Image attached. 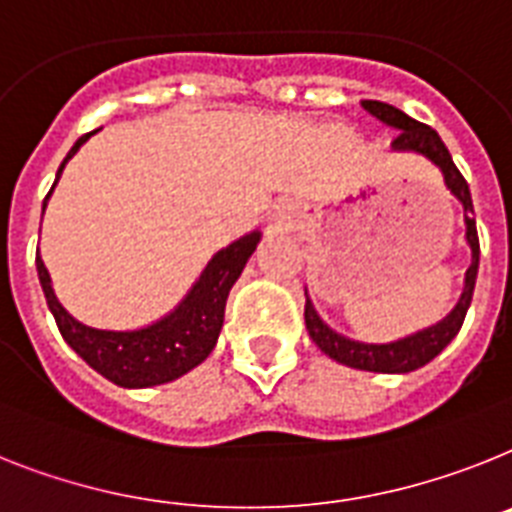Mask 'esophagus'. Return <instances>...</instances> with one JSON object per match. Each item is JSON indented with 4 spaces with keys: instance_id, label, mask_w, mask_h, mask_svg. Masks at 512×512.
I'll return each mask as SVG.
<instances>
[{
    "instance_id": "34e87169",
    "label": "esophagus",
    "mask_w": 512,
    "mask_h": 512,
    "mask_svg": "<svg viewBox=\"0 0 512 512\" xmlns=\"http://www.w3.org/2000/svg\"><path fill=\"white\" fill-rule=\"evenodd\" d=\"M291 213H294V210H291V205L281 203L273 208V213H270V221L278 223V226H283V223H291Z\"/></svg>"
}]
</instances>
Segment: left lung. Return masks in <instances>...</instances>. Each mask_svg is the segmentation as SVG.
<instances>
[{
    "mask_svg": "<svg viewBox=\"0 0 512 512\" xmlns=\"http://www.w3.org/2000/svg\"><path fill=\"white\" fill-rule=\"evenodd\" d=\"M362 109L367 114H372L377 122L398 130V135L393 140V150L424 156L440 169L442 182L450 190V195L463 205V223H466V244L471 249V265H468L466 278H463L461 296H458V302H455V307L450 309L448 315L437 320L435 325L416 330V333L398 338V341L364 343L343 336V333L330 328L328 322L317 315V309L312 304V299H309L307 289H304V296H307V302H304V322H307V333L317 343V349L322 354H328L330 359H336L338 364L364 369V372H382V375H406V372H414V369L432 362L458 336V330L463 325V317H466L471 296H474L476 273H479V236H476V221L471 216L474 213V203H471V192H468L466 179L461 176V171L455 169L448 148H445V143H442L440 135L432 127L416 122V119H411L409 114H403L401 109H395L390 103L362 101Z\"/></svg>",
    "mask_w": 512,
    "mask_h": 512,
    "instance_id": "8db88e82",
    "label": "left lung"
}]
</instances>
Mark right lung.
<instances>
[{"instance_id": "obj_1", "label": "right lung", "mask_w": 512, "mask_h": 512, "mask_svg": "<svg viewBox=\"0 0 512 512\" xmlns=\"http://www.w3.org/2000/svg\"><path fill=\"white\" fill-rule=\"evenodd\" d=\"M96 132L98 130L88 132L72 145V150L59 166L54 187H57L67 161ZM54 187L46 195L44 210ZM44 210H41V216H44ZM260 236H263L260 231H249V234L234 239L229 247L218 249L216 255L208 260L203 273L197 276V281L192 283V289L184 294L182 302L176 304L171 312L158 317L156 322L135 330L90 328L77 317H72L54 294L51 276L41 255H36L38 281H41L51 315L57 320L59 333L83 362H88L98 375H103L119 388H153V385H163V382L187 375L190 369L208 359L210 351L216 349L229 291L236 278L242 276L244 265L260 244Z\"/></svg>"}]
</instances>
